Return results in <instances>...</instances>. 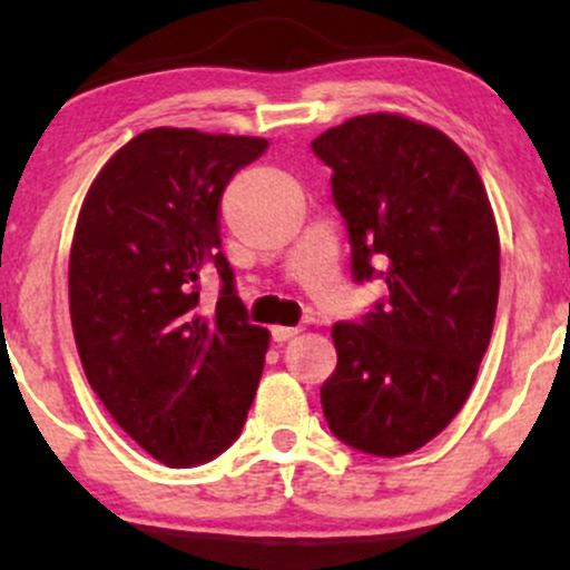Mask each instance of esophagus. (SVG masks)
Listing matches in <instances>:
<instances>
[{
    "label": "esophagus",
    "mask_w": 570,
    "mask_h": 570,
    "mask_svg": "<svg viewBox=\"0 0 570 570\" xmlns=\"http://www.w3.org/2000/svg\"><path fill=\"white\" fill-rule=\"evenodd\" d=\"M294 335H297V330H294V326H273L271 330L273 343H286V340H292Z\"/></svg>",
    "instance_id": "34e87169"
}]
</instances>
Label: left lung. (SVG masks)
Listing matches in <instances>:
<instances>
[{"label":"left lung","instance_id":"8db88e82","mask_svg":"<svg viewBox=\"0 0 570 570\" xmlns=\"http://www.w3.org/2000/svg\"><path fill=\"white\" fill-rule=\"evenodd\" d=\"M311 149L332 168L353 281L385 284L364 316L332 326L324 417L358 453L407 455L458 415L488 351L501 259L493 208L466 153L407 117H353Z\"/></svg>","mask_w":570,"mask_h":570}]
</instances>
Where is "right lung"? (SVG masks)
<instances>
[{
  "label": "right lung",
  "instance_id": "1",
  "mask_svg": "<svg viewBox=\"0 0 570 570\" xmlns=\"http://www.w3.org/2000/svg\"><path fill=\"white\" fill-rule=\"evenodd\" d=\"M267 149L254 136L153 128L88 189L69 257L71 330L88 383L130 440L189 469L238 440L267 330L248 322L222 254L219 203ZM220 276L214 314L199 278Z\"/></svg>",
  "mask_w": 570,
  "mask_h": 570
}]
</instances>
